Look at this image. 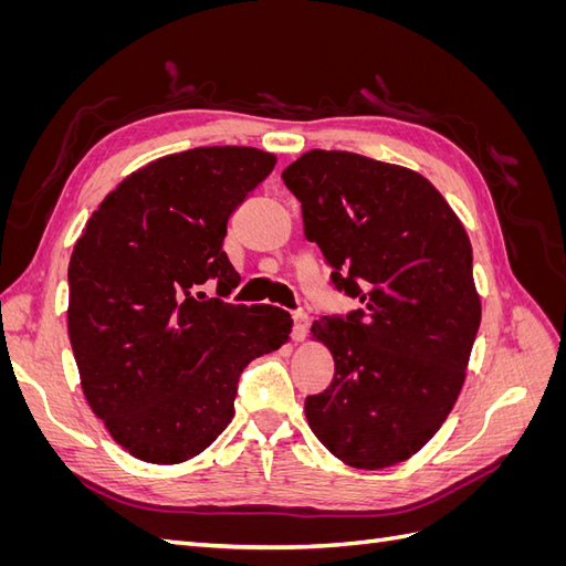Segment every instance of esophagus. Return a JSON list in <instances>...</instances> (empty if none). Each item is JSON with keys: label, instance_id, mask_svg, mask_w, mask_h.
<instances>
[{"label": "esophagus", "instance_id": "34e87169", "mask_svg": "<svg viewBox=\"0 0 566 566\" xmlns=\"http://www.w3.org/2000/svg\"><path fill=\"white\" fill-rule=\"evenodd\" d=\"M293 339L295 342H302L304 339V335H306V331H310V316H306L304 312H295L293 314Z\"/></svg>", "mask_w": 566, "mask_h": 566}]
</instances>
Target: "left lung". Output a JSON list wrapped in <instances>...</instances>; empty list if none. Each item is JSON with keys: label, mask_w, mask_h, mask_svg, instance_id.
I'll use <instances>...</instances> for the list:
<instances>
[{"label": "left lung", "mask_w": 566, "mask_h": 566, "mask_svg": "<svg viewBox=\"0 0 566 566\" xmlns=\"http://www.w3.org/2000/svg\"><path fill=\"white\" fill-rule=\"evenodd\" d=\"M281 179L333 287L361 302L312 325L335 375L306 397V420L347 465H397L437 434L465 382L482 321L470 238L437 188L399 165L316 148Z\"/></svg>", "instance_id": "obj_1"}]
</instances>
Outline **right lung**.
Returning <instances> with one entry per match:
<instances>
[{
	"label": "right lung",
	"instance_id": "obj_1",
	"mask_svg": "<svg viewBox=\"0 0 566 566\" xmlns=\"http://www.w3.org/2000/svg\"><path fill=\"white\" fill-rule=\"evenodd\" d=\"M276 165L248 146L160 158L119 184L87 221L67 266V335L82 389L134 458L175 465L233 418L252 358L287 342L271 304H231V212ZM218 287V297L203 290Z\"/></svg>",
	"mask_w": 566,
	"mask_h": 566
}]
</instances>
